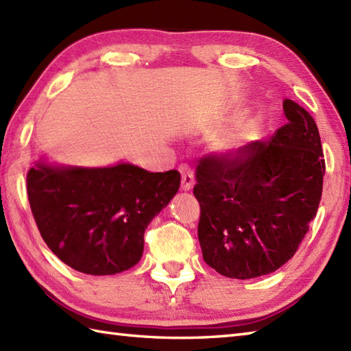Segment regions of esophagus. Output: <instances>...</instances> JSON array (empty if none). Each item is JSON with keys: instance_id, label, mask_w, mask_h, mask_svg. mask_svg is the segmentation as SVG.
Listing matches in <instances>:
<instances>
[{"instance_id": "obj_1", "label": "esophagus", "mask_w": 351, "mask_h": 351, "mask_svg": "<svg viewBox=\"0 0 351 351\" xmlns=\"http://www.w3.org/2000/svg\"><path fill=\"white\" fill-rule=\"evenodd\" d=\"M180 173H181V187L185 191H190L193 187H195V182H196V178L195 173H193V170L187 164H181L180 166Z\"/></svg>"}]
</instances>
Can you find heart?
<instances>
[{
	"label": "heart",
	"instance_id": "obj_1",
	"mask_svg": "<svg viewBox=\"0 0 351 351\" xmlns=\"http://www.w3.org/2000/svg\"><path fill=\"white\" fill-rule=\"evenodd\" d=\"M256 136V125L253 122H245L238 128L229 131L219 138V147L225 152H232L235 149L247 143Z\"/></svg>",
	"mask_w": 351,
	"mask_h": 351
}]
</instances>
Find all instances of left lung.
<instances>
[{"label": "left lung", "mask_w": 351, "mask_h": 351, "mask_svg": "<svg viewBox=\"0 0 351 351\" xmlns=\"http://www.w3.org/2000/svg\"><path fill=\"white\" fill-rule=\"evenodd\" d=\"M288 123L270 141L206 155L196 167L197 235L205 263L232 279L273 273L294 256L322 200L323 158L317 123L283 101Z\"/></svg>", "instance_id": "1"}]
</instances>
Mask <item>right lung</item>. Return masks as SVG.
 <instances>
[{"label": "right lung", "mask_w": 351, "mask_h": 351, "mask_svg": "<svg viewBox=\"0 0 351 351\" xmlns=\"http://www.w3.org/2000/svg\"><path fill=\"white\" fill-rule=\"evenodd\" d=\"M180 184L178 170L152 173L130 162L77 167L40 160L27 173L29 206L43 241L66 265L93 276L138 263L145 229Z\"/></svg>", "instance_id": "obj_1"}]
</instances>
